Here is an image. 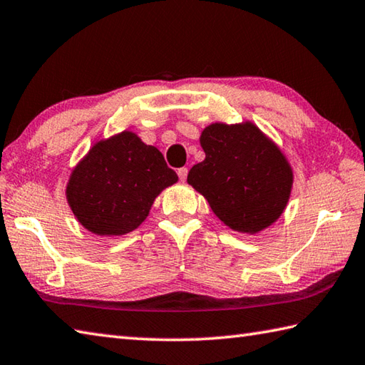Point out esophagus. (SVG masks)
<instances>
[{
    "mask_svg": "<svg viewBox=\"0 0 365 365\" xmlns=\"http://www.w3.org/2000/svg\"><path fill=\"white\" fill-rule=\"evenodd\" d=\"M177 174H178V178H180L182 182H185L187 180V175H188V169L187 168H180L177 170Z\"/></svg>",
    "mask_w": 365,
    "mask_h": 365,
    "instance_id": "34e87169",
    "label": "esophagus"
}]
</instances>
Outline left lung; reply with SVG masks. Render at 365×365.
Returning <instances> with one entry per match:
<instances>
[{"instance_id": "1", "label": "left lung", "mask_w": 365, "mask_h": 365, "mask_svg": "<svg viewBox=\"0 0 365 365\" xmlns=\"http://www.w3.org/2000/svg\"><path fill=\"white\" fill-rule=\"evenodd\" d=\"M199 142L205 160L191 168L188 185L232 231L258 234L272 226L294 182L283 150L248 120L205 126Z\"/></svg>"}]
</instances>
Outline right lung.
<instances>
[{"mask_svg":"<svg viewBox=\"0 0 365 365\" xmlns=\"http://www.w3.org/2000/svg\"><path fill=\"white\" fill-rule=\"evenodd\" d=\"M177 180L158 148L125 130L96 140L76 164L66 201L87 231L125 235L142 225L160 192Z\"/></svg>","mask_w":365,"mask_h":365,"instance_id":"add662e5","label":"right lung"}]
</instances>
